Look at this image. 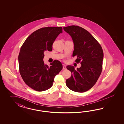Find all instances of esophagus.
I'll list each match as a JSON object with an SVG mask.
<instances>
[{
    "mask_svg": "<svg viewBox=\"0 0 124 124\" xmlns=\"http://www.w3.org/2000/svg\"><path fill=\"white\" fill-rule=\"evenodd\" d=\"M63 69L64 70H65V69H66V65H65V64H63Z\"/></svg>",
    "mask_w": 124,
    "mask_h": 124,
    "instance_id": "34e87169",
    "label": "esophagus"
}]
</instances>
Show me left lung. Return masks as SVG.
<instances>
[{
	"label": "left lung",
	"instance_id": "8db88e82",
	"mask_svg": "<svg viewBox=\"0 0 124 124\" xmlns=\"http://www.w3.org/2000/svg\"><path fill=\"white\" fill-rule=\"evenodd\" d=\"M63 29L73 39V56H77L75 62L81 64L77 70L74 66H67L66 68L71 72V76L66 79V85L72 91L85 92L94 86L101 73L103 49L95 39L82 27L71 25Z\"/></svg>",
	"mask_w": 124,
	"mask_h": 124
}]
</instances>
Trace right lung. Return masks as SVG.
Wrapping results in <instances>:
<instances>
[{
    "label": "right lung",
    "instance_id": "add662e5",
    "mask_svg": "<svg viewBox=\"0 0 124 124\" xmlns=\"http://www.w3.org/2000/svg\"><path fill=\"white\" fill-rule=\"evenodd\" d=\"M61 33V27L39 29L27 38L20 48L18 57L19 73L25 83L34 90L49 89L54 77L63 68L59 60H54L50 66L43 61L44 53L52 51L53 43Z\"/></svg>",
    "mask_w": 124,
    "mask_h": 124
}]
</instances>
